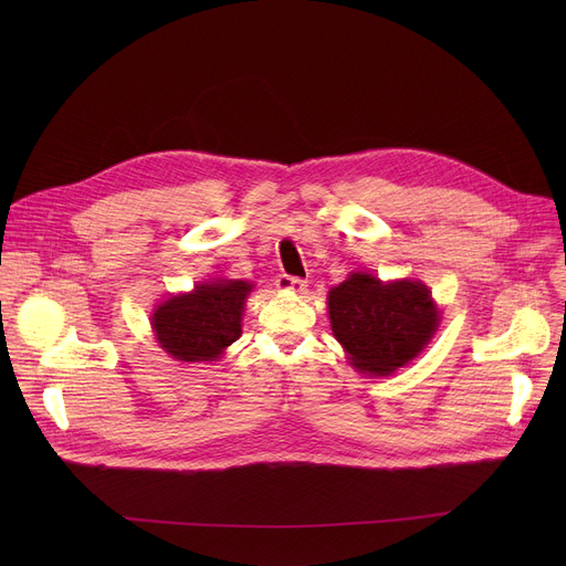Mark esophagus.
<instances>
[{
  "instance_id": "34e87169",
  "label": "esophagus",
  "mask_w": 566,
  "mask_h": 566,
  "mask_svg": "<svg viewBox=\"0 0 566 566\" xmlns=\"http://www.w3.org/2000/svg\"><path fill=\"white\" fill-rule=\"evenodd\" d=\"M275 284H277V289H282V291H293V293H301V291H305V286H307L305 280L291 277V275H280Z\"/></svg>"
}]
</instances>
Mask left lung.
Here are the masks:
<instances>
[{
	"label": "left lung",
	"mask_w": 566,
	"mask_h": 566,
	"mask_svg": "<svg viewBox=\"0 0 566 566\" xmlns=\"http://www.w3.org/2000/svg\"><path fill=\"white\" fill-rule=\"evenodd\" d=\"M328 312L350 365L374 376H388L418 358L440 323L422 282H380L369 273H350L333 286Z\"/></svg>",
	"instance_id": "left-lung-1"
}]
</instances>
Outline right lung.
Here are the masks:
<instances>
[{
    "instance_id": "1",
    "label": "right lung",
    "mask_w": 566,
    "mask_h": 566,
    "mask_svg": "<svg viewBox=\"0 0 566 566\" xmlns=\"http://www.w3.org/2000/svg\"><path fill=\"white\" fill-rule=\"evenodd\" d=\"M252 286L245 280H213L190 293L171 295L151 316L158 344L174 360L216 363L243 333L241 321Z\"/></svg>"
}]
</instances>
